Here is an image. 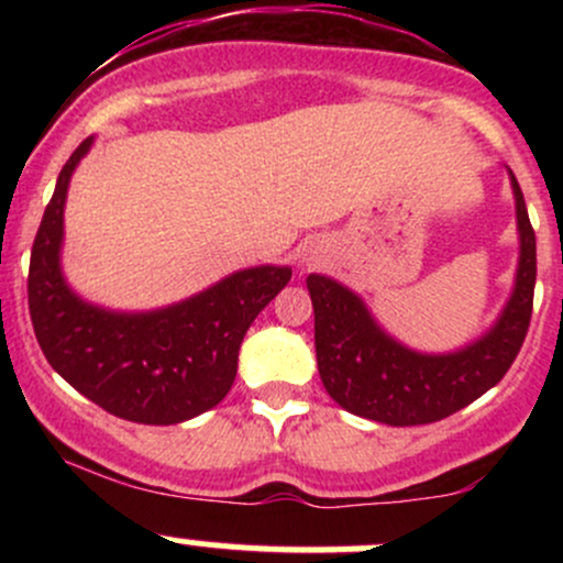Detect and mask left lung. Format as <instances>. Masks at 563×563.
I'll use <instances>...</instances> for the list:
<instances>
[{
  "label": "left lung",
  "mask_w": 563,
  "mask_h": 563,
  "mask_svg": "<svg viewBox=\"0 0 563 563\" xmlns=\"http://www.w3.org/2000/svg\"><path fill=\"white\" fill-rule=\"evenodd\" d=\"M510 187L519 228L514 294L495 325L457 352L423 354L399 344L354 290L325 275L307 277L318 371L325 391L344 410L386 426L434 423L463 410L506 376L525 344L538 275L534 230L514 174Z\"/></svg>",
  "instance_id": "8db88e82"
}]
</instances>
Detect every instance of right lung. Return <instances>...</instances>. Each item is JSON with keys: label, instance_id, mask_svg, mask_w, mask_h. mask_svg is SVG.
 Segmentation results:
<instances>
[{"label": "right lung", "instance_id": "right-lung-1", "mask_svg": "<svg viewBox=\"0 0 563 563\" xmlns=\"http://www.w3.org/2000/svg\"><path fill=\"white\" fill-rule=\"evenodd\" d=\"M92 147L70 153L44 209L29 267V312L47 363L111 416L147 426L190 421L228 397L238 349L256 314L288 286L290 267L241 269L153 312H113L68 288L60 269L68 183Z\"/></svg>", "mask_w": 563, "mask_h": 563}]
</instances>
